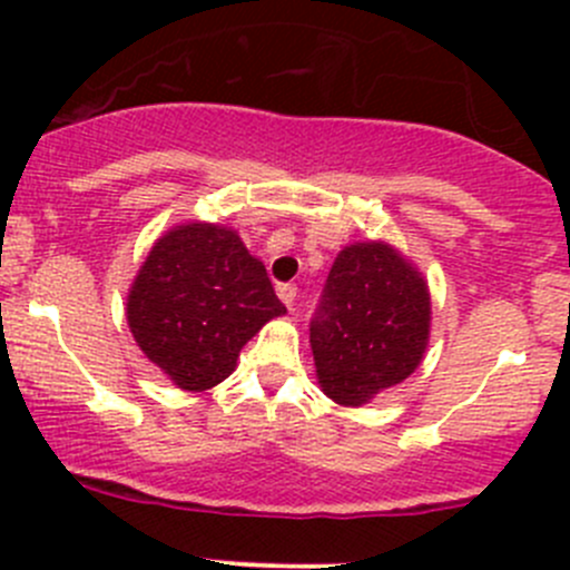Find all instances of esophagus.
I'll list each match as a JSON object with an SVG mask.
<instances>
[{
    "mask_svg": "<svg viewBox=\"0 0 570 570\" xmlns=\"http://www.w3.org/2000/svg\"><path fill=\"white\" fill-rule=\"evenodd\" d=\"M278 297L286 303V308L292 312V306H295V301H297V286L295 284H281L278 286Z\"/></svg>",
    "mask_w": 570,
    "mask_h": 570,
    "instance_id": "1",
    "label": "esophagus"
}]
</instances>
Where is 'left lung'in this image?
I'll return each instance as SVG.
<instances>
[{"instance_id":"1","label":"left lung","mask_w":570,"mask_h":570,"mask_svg":"<svg viewBox=\"0 0 570 570\" xmlns=\"http://www.w3.org/2000/svg\"><path fill=\"white\" fill-rule=\"evenodd\" d=\"M308 331L322 392L338 405H361L422 361L428 284L389 245H350L327 273Z\"/></svg>"}]
</instances>
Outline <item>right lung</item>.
I'll return each mask as SVG.
<instances>
[{"label": "right lung", "mask_w": 570, "mask_h": 570, "mask_svg": "<svg viewBox=\"0 0 570 570\" xmlns=\"http://www.w3.org/2000/svg\"><path fill=\"white\" fill-rule=\"evenodd\" d=\"M284 312L264 264L212 223H187L157 239L126 303L146 358L187 392L226 381L253 333Z\"/></svg>", "instance_id": "1"}]
</instances>
